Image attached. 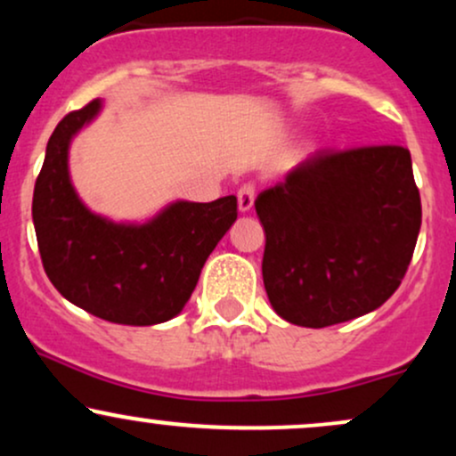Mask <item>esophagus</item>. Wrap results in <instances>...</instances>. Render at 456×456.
<instances>
[{
    "mask_svg": "<svg viewBox=\"0 0 456 456\" xmlns=\"http://www.w3.org/2000/svg\"><path fill=\"white\" fill-rule=\"evenodd\" d=\"M253 203H255V186L244 184L238 191V210L242 214L248 212L250 208H253Z\"/></svg>",
    "mask_w": 456,
    "mask_h": 456,
    "instance_id": "1",
    "label": "esophagus"
}]
</instances>
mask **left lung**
Instances as JSON below:
<instances>
[{
	"mask_svg": "<svg viewBox=\"0 0 456 456\" xmlns=\"http://www.w3.org/2000/svg\"><path fill=\"white\" fill-rule=\"evenodd\" d=\"M264 285L305 328L362 317L399 289L422 223L410 150L373 145L300 162L255 201Z\"/></svg>",
	"mask_w": 456,
	"mask_h": 456,
	"instance_id": "left-lung-1",
	"label": "left lung"
}]
</instances>
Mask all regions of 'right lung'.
<instances>
[{
    "label": "right lung",
    "instance_id": "obj_1",
    "mask_svg": "<svg viewBox=\"0 0 456 456\" xmlns=\"http://www.w3.org/2000/svg\"><path fill=\"white\" fill-rule=\"evenodd\" d=\"M101 111L102 101H94L68 113L46 143L31 203L40 257L75 306L122 326H154L186 306L203 264L238 218V199H177L143 223L92 212L72 184L68 154Z\"/></svg>",
    "mask_w": 456,
    "mask_h": 456
}]
</instances>
